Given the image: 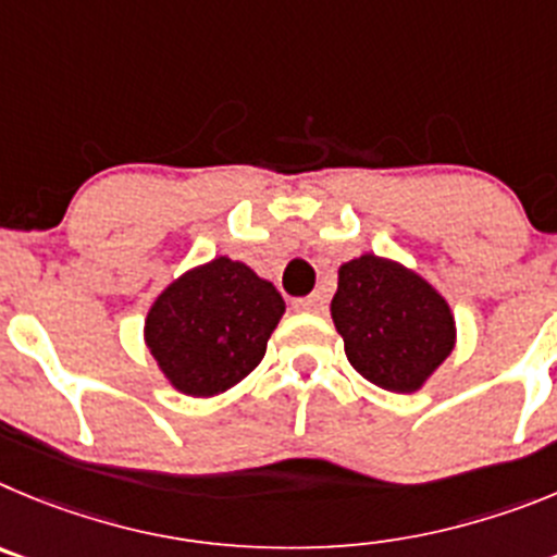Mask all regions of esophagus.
Wrapping results in <instances>:
<instances>
[{
  "mask_svg": "<svg viewBox=\"0 0 557 557\" xmlns=\"http://www.w3.org/2000/svg\"><path fill=\"white\" fill-rule=\"evenodd\" d=\"M294 308L308 310V313H322L327 308V299H324V294H310V297L294 299Z\"/></svg>",
  "mask_w": 557,
  "mask_h": 557,
  "instance_id": "esophagus-1",
  "label": "esophagus"
}]
</instances>
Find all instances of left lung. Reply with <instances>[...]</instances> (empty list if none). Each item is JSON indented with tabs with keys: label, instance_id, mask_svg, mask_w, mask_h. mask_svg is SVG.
<instances>
[{
	"label": "left lung",
	"instance_id": "1",
	"mask_svg": "<svg viewBox=\"0 0 557 557\" xmlns=\"http://www.w3.org/2000/svg\"><path fill=\"white\" fill-rule=\"evenodd\" d=\"M330 313L349 363L394 394L419 388L455 347L453 310L438 290L374 255H360L338 269Z\"/></svg>",
	"mask_w": 557,
	"mask_h": 557
}]
</instances>
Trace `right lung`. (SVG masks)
I'll return each instance as SVG.
<instances>
[{"instance_id":"1","label":"right lung","mask_w":557,"mask_h":557,"mask_svg":"<svg viewBox=\"0 0 557 557\" xmlns=\"http://www.w3.org/2000/svg\"><path fill=\"white\" fill-rule=\"evenodd\" d=\"M285 302L249 267L216 258L174 280L147 315V347L172 385L213 397L247 377L267 355Z\"/></svg>"}]
</instances>
